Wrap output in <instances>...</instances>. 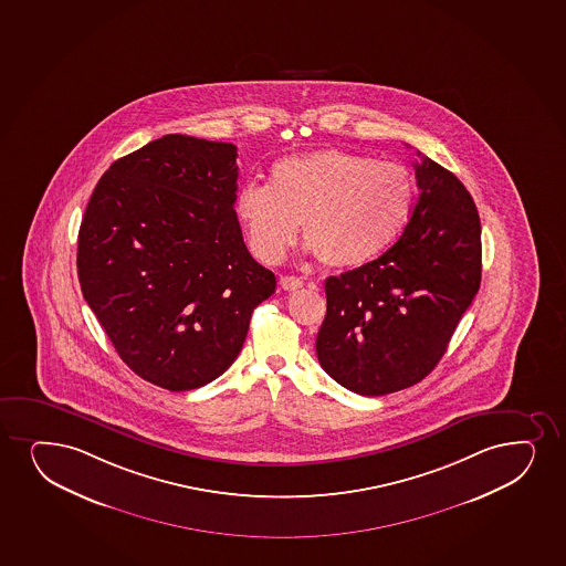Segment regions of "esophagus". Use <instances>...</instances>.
I'll list each match as a JSON object with an SVG mask.
<instances>
[{
    "mask_svg": "<svg viewBox=\"0 0 566 566\" xmlns=\"http://www.w3.org/2000/svg\"><path fill=\"white\" fill-rule=\"evenodd\" d=\"M280 286H282V290H286V292H295V290L303 287V280L297 279V276H282L280 279Z\"/></svg>",
    "mask_w": 566,
    "mask_h": 566,
    "instance_id": "34e87169",
    "label": "esophagus"
}]
</instances>
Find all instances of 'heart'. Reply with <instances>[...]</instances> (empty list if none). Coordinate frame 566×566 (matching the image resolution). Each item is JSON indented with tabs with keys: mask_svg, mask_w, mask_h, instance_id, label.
<instances>
[{
	"mask_svg": "<svg viewBox=\"0 0 566 566\" xmlns=\"http://www.w3.org/2000/svg\"><path fill=\"white\" fill-rule=\"evenodd\" d=\"M415 202L407 168L345 149H319L274 163L269 186L247 184L234 213L261 263H279L297 237L337 269L377 258L406 229Z\"/></svg>",
	"mask_w": 566,
	"mask_h": 566,
	"instance_id": "obj_1",
	"label": "heart"
}]
</instances>
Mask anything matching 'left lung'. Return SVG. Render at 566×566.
<instances>
[{"label":"left lung","mask_w":566,"mask_h":566,"mask_svg":"<svg viewBox=\"0 0 566 566\" xmlns=\"http://www.w3.org/2000/svg\"><path fill=\"white\" fill-rule=\"evenodd\" d=\"M420 195L396 244L326 280L316 337L322 369L359 396L417 385L446 354L481 284V223L447 168L415 163Z\"/></svg>","instance_id":"left-lung-1"}]
</instances>
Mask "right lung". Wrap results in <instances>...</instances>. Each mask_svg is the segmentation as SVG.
<instances>
[{"label":"right lung","instance_id":"add662e5","mask_svg":"<svg viewBox=\"0 0 566 566\" xmlns=\"http://www.w3.org/2000/svg\"><path fill=\"white\" fill-rule=\"evenodd\" d=\"M237 147L167 134L115 160L77 239L81 292L120 359L170 392L218 379L276 290L234 213Z\"/></svg>","mask_w":566,"mask_h":566}]
</instances>
